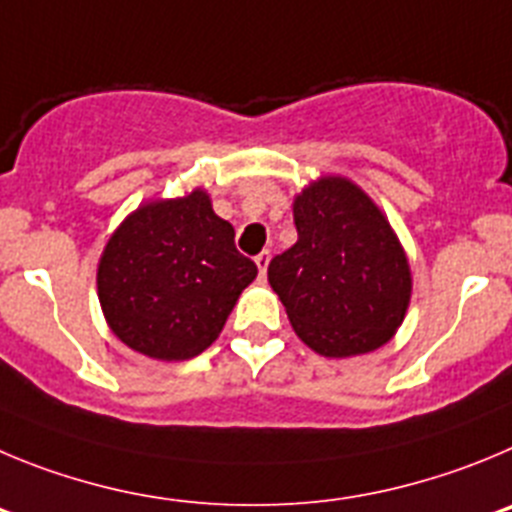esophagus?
Returning <instances> with one entry per match:
<instances>
[{
    "label": "esophagus",
    "mask_w": 512,
    "mask_h": 512,
    "mask_svg": "<svg viewBox=\"0 0 512 512\" xmlns=\"http://www.w3.org/2000/svg\"><path fill=\"white\" fill-rule=\"evenodd\" d=\"M255 262H257V270H260V278H265L267 265H270V252H260V255L255 257Z\"/></svg>",
    "instance_id": "esophagus-1"
}]
</instances>
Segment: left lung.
<instances>
[{
    "label": "left lung",
    "mask_w": 512,
    "mask_h": 512,
    "mask_svg": "<svg viewBox=\"0 0 512 512\" xmlns=\"http://www.w3.org/2000/svg\"><path fill=\"white\" fill-rule=\"evenodd\" d=\"M298 242L267 265L290 324L313 352L354 357L390 342L411 303V267L375 201L326 176L293 201Z\"/></svg>",
    "instance_id": "1"
}]
</instances>
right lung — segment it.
<instances>
[{"label": "right lung", "mask_w": 512, "mask_h": 512, "mask_svg": "<svg viewBox=\"0 0 512 512\" xmlns=\"http://www.w3.org/2000/svg\"><path fill=\"white\" fill-rule=\"evenodd\" d=\"M255 275L232 224L196 188L127 216L104 247L96 285L109 329L127 347L181 362L211 347Z\"/></svg>", "instance_id": "obj_1"}]
</instances>
